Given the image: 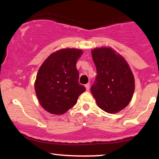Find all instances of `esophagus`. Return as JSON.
Returning <instances> with one entry per match:
<instances>
[{"label": "esophagus", "mask_w": 159, "mask_h": 159, "mask_svg": "<svg viewBox=\"0 0 159 159\" xmlns=\"http://www.w3.org/2000/svg\"><path fill=\"white\" fill-rule=\"evenodd\" d=\"M85 88H86V91H89V89H90V84H89V83L86 84V85H85Z\"/></svg>", "instance_id": "obj_1"}]
</instances>
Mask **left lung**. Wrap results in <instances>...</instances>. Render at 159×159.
<instances>
[{
    "label": "left lung",
    "mask_w": 159,
    "mask_h": 159,
    "mask_svg": "<svg viewBox=\"0 0 159 159\" xmlns=\"http://www.w3.org/2000/svg\"><path fill=\"white\" fill-rule=\"evenodd\" d=\"M92 58L97 75L91 91L98 106L115 113L128 105L135 89L134 76L122 56L111 48H96Z\"/></svg>",
    "instance_id": "8db88e82"
}]
</instances>
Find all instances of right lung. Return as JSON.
Returning <instances> with one entry per match:
<instances>
[{"instance_id": "add662e5", "label": "right lung", "mask_w": 159, "mask_h": 159, "mask_svg": "<svg viewBox=\"0 0 159 159\" xmlns=\"http://www.w3.org/2000/svg\"><path fill=\"white\" fill-rule=\"evenodd\" d=\"M81 54V49L64 48L52 53L39 68L34 89L40 105L48 113L63 114L85 91L78 81L76 66Z\"/></svg>"}]
</instances>
